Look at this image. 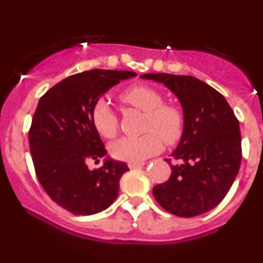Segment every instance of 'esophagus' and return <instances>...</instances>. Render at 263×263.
<instances>
[{
  "label": "esophagus",
  "instance_id": "obj_1",
  "mask_svg": "<svg viewBox=\"0 0 263 263\" xmlns=\"http://www.w3.org/2000/svg\"><path fill=\"white\" fill-rule=\"evenodd\" d=\"M143 165V163H128L129 170H137V168H141Z\"/></svg>",
  "mask_w": 263,
  "mask_h": 263
}]
</instances>
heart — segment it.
<instances>
[{"label": "heart", "instance_id": "b5f03b06", "mask_svg": "<svg viewBox=\"0 0 263 263\" xmlns=\"http://www.w3.org/2000/svg\"><path fill=\"white\" fill-rule=\"evenodd\" d=\"M123 104L146 112L142 136H127L111 146L115 159L129 163L143 162L158 153L162 140L165 144H176L182 138L185 127V115L177 104L164 102V96L148 85L129 86L120 93ZM91 121L98 134L105 138H114L119 131V119L104 99L93 104Z\"/></svg>", "mask_w": 263, "mask_h": 263}]
</instances>
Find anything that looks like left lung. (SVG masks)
I'll list each match as a JSON object with an SVG mask.
<instances>
[{
    "label": "left lung",
    "mask_w": 263,
    "mask_h": 263,
    "mask_svg": "<svg viewBox=\"0 0 263 263\" xmlns=\"http://www.w3.org/2000/svg\"><path fill=\"white\" fill-rule=\"evenodd\" d=\"M142 79L163 83L177 95L185 115V127L172 153V174L153 186L164 210L182 218L206 213L221 203L238 170L242 149L238 120L224 96L189 75L143 74Z\"/></svg>",
    "instance_id": "obj_1"
}]
</instances>
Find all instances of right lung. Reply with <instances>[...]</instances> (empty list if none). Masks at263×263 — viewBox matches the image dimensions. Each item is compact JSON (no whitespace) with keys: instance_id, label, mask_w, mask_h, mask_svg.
<instances>
[{"instance_id":"right-lung-1","label":"right lung","mask_w":263,"mask_h":263,"mask_svg":"<svg viewBox=\"0 0 263 263\" xmlns=\"http://www.w3.org/2000/svg\"><path fill=\"white\" fill-rule=\"evenodd\" d=\"M127 70L83 71L55 84L39 99L29 128V149L35 174L49 198L77 215L107 209L119 194L120 179L127 164L106 159L100 135L93 127V104L110 87L136 77Z\"/></svg>"}]
</instances>
